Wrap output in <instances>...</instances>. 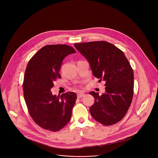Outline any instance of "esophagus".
<instances>
[{
	"mask_svg": "<svg viewBox=\"0 0 158 158\" xmlns=\"http://www.w3.org/2000/svg\"><path fill=\"white\" fill-rule=\"evenodd\" d=\"M85 96V94L84 93H78L77 94V98H81L82 97H84Z\"/></svg>",
	"mask_w": 158,
	"mask_h": 158,
	"instance_id": "34e87169",
	"label": "esophagus"
}]
</instances>
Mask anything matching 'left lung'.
Here are the masks:
<instances>
[{"mask_svg": "<svg viewBox=\"0 0 158 158\" xmlns=\"http://www.w3.org/2000/svg\"><path fill=\"white\" fill-rule=\"evenodd\" d=\"M88 60L93 75L106 81V93L94 91V104L89 108L93 118L105 126L120 121L126 114L134 94V73L124 52L106 41L74 44Z\"/></svg>", "mask_w": 158, "mask_h": 158, "instance_id": "8db88e82", "label": "left lung"}]
</instances>
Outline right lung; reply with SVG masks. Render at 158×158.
Wrapping results in <instances>:
<instances>
[{"label": "right lung", "instance_id": "1", "mask_svg": "<svg viewBox=\"0 0 158 158\" xmlns=\"http://www.w3.org/2000/svg\"><path fill=\"white\" fill-rule=\"evenodd\" d=\"M75 52L67 45H48L29 61L23 82L24 97L30 116L42 129L58 131L70 121L76 94L52 95L51 89L54 81L60 78L63 59Z\"/></svg>", "mask_w": 158, "mask_h": 158}]
</instances>
